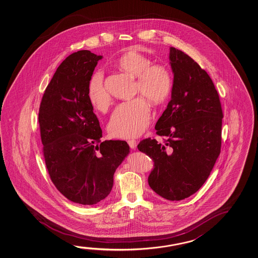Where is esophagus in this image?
<instances>
[{"label": "esophagus", "mask_w": 258, "mask_h": 258, "mask_svg": "<svg viewBox=\"0 0 258 258\" xmlns=\"http://www.w3.org/2000/svg\"><path fill=\"white\" fill-rule=\"evenodd\" d=\"M127 144L130 145V147L133 149H135L137 147V141L135 140H127Z\"/></svg>", "instance_id": "34e87169"}]
</instances>
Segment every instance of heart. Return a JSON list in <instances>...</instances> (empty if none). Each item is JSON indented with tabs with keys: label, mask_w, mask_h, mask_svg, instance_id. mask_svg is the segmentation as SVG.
<instances>
[{
	"label": "heart",
	"mask_w": 258,
	"mask_h": 258,
	"mask_svg": "<svg viewBox=\"0 0 258 258\" xmlns=\"http://www.w3.org/2000/svg\"><path fill=\"white\" fill-rule=\"evenodd\" d=\"M152 60L137 51L130 50L118 58L116 67L137 77L136 94H142L153 105L166 101L173 87V79L167 68L152 64ZM89 102L98 110H106L111 97L101 71L94 73L88 85ZM149 103L143 97L123 102L114 110L109 122V132L115 138H134L143 133L149 124Z\"/></svg>",
	"instance_id": "heart-1"
}]
</instances>
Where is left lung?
<instances>
[{
	"instance_id": "obj_1",
	"label": "left lung",
	"mask_w": 258,
	"mask_h": 258,
	"mask_svg": "<svg viewBox=\"0 0 258 258\" xmlns=\"http://www.w3.org/2000/svg\"><path fill=\"white\" fill-rule=\"evenodd\" d=\"M173 73L171 101L155 128L166 138H150L138 148L154 162L148 184L168 201L190 197L206 182L220 155L222 109L213 82L182 51L170 47Z\"/></svg>"
}]
</instances>
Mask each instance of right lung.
<instances>
[{"mask_svg": "<svg viewBox=\"0 0 258 258\" xmlns=\"http://www.w3.org/2000/svg\"><path fill=\"white\" fill-rule=\"evenodd\" d=\"M102 55H68L40 102L38 122L51 181L73 203L93 205L110 195L113 174L130 153L123 140L101 141L102 130L88 99V85Z\"/></svg>", "mask_w": 258, "mask_h": 258, "instance_id": "add662e5", "label": "right lung"}]
</instances>
